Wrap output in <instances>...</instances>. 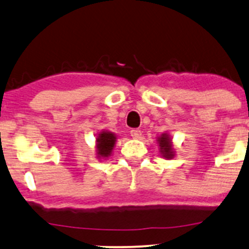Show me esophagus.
Instances as JSON below:
<instances>
[{
    "mask_svg": "<svg viewBox=\"0 0 249 249\" xmlns=\"http://www.w3.org/2000/svg\"><path fill=\"white\" fill-rule=\"evenodd\" d=\"M130 136L133 137V139H140V137H141V130L140 129L130 130Z\"/></svg>",
    "mask_w": 249,
    "mask_h": 249,
    "instance_id": "1",
    "label": "esophagus"
}]
</instances>
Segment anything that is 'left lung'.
Returning a JSON list of instances; mask_svg holds the SVG:
<instances>
[{
  "mask_svg": "<svg viewBox=\"0 0 249 249\" xmlns=\"http://www.w3.org/2000/svg\"><path fill=\"white\" fill-rule=\"evenodd\" d=\"M157 144H159L160 156L164 157L165 160H171L175 157V148L174 143H172V137L170 134L163 133L162 135L157 137Z\"/></svg>",
  "mask_w": 249,
  "mask_h": 249,
  "instance_id": "left-lung-1",
  "label": "left lung"
}]
</instances>
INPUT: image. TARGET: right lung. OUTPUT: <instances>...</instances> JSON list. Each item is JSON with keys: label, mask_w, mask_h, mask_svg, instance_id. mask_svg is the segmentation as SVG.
I'll list each match as a JSON object with an SVG mask.
<instances>
[{"label": "right lung", "mask_w": 249, "mask_h": 249, "mask_svg": "<svg viewBox=\"0 0 249 249\" xmlns=\"http://www.w3.org/2000/svg\"><path fill=\"white\" fill-rule=\"evenodd\" d=\"M118 136L109 130H101L95 139V155L98 160H106L112 156Z\"/></svg>", "instance_id": "add662e5"}]
</instances>
